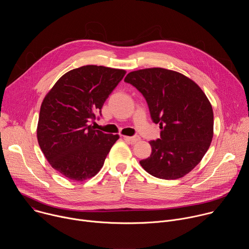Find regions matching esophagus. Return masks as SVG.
I'll return each mask as SVG.
<instances>
[{
  "label": "esophagus",
  "mask_w": 249,
  "mask_h": 249,
  "mask_svg": "<svg viewBox=\"0 0 249 249\" xmlns=\"http://www.w3.org/2000/svg\"><path fill=\"white\" fill-rule=\"evenodd\" d=\"M123 138L125 139V140H127V141H130L131 143H136V142H138V141H140V137L139 136H133V137H129V136H123Z\"/></svg>",
  "instance_id": "obj_1"
}]
</instances>
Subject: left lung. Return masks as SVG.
Instances as JSON below:
<instances>
[{
  "mask_svg": "<svg viewBox=\"0 0 249 249\" xmlns=\"http://www.w3.org/2000/svg\"><path fill=\"white\" fill-rule=\"evenodd\" d=\"M124 81L144 95L153 121L161 129L160 139L150 141L151 156L140 164L158 178L183 177L201 161L214 135L208 97L191 79L163 68L134 71Z\"/></svg>",
  "mask_w": 249,
  "mask_h": 249,
  "instance_id": "obj_1",
  "label": "left lung"
}]
</instances>
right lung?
I'll return each instance as SVG.
<instances>
[{
	"label": "right lung",
	"instance_id": "add662e5",
	"mask_svg": "<svg viewBox=\"0 0 249 249\" xmlns=\"http://www.w3.org/2000/svg\"><path fill=\"white\" fill-rule=\"evenodd\" d=\"M125 70L87 65L63 75L45 95L37 140L50 165L67 178L84 181L97 174L119 135L94 130L104 101Z\"/></svg>",
	"mask_w": 249,
	"mask_h": 249
}]
</instances>
